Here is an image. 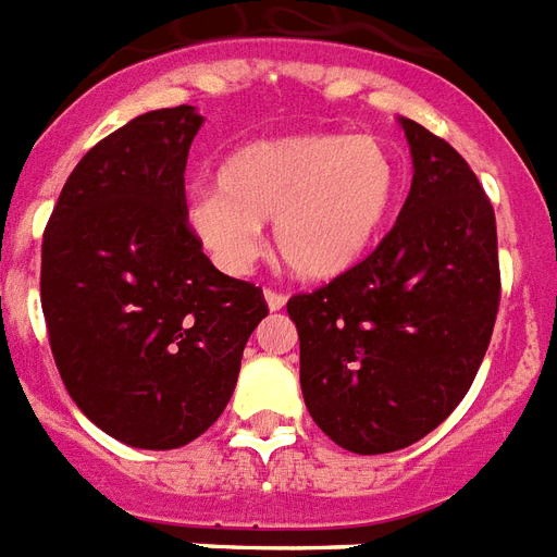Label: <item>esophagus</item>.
Masks as SVG:
<instances>
[{
  "label": "esophagus",
  "mask_w": 557,
  "mask_h": 557,
  "mask_svg": "<svg viewBox=\"0 0 557 557\" xmlns=\"http://www.w3.org/2000/svg\"><path fill=\"white\" fill-rule=\"evenodd\" d=\"M263 297H265V306H269V311H280L283 306H286V297L277 292H269V288H265Z\"/></svg>",
  "instance_id": "obj_1"
}]
</instances>
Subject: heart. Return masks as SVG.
Here are the masks:
<instances>
[{"label": "heart", "mask_w": 557, "mask_h": 557, "mask_svg": "<svg viewBox=\"0 0 557 557\" xmlns=\"http://www.w3.org/2000/svg\"><path fill=\"white\" fill-rule=\"evenodd\" d=\"M400 194L392 148L357 134H297L234 148L188 200V228L216 265L246 271L274 220L294 277L325 283L355 269L386 232Z\"/></svg>", "instance_id": "1"}]
</instances>
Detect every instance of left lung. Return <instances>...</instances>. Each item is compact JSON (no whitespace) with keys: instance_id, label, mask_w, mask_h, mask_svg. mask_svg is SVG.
I'll list each match as a JSON object with an SVG mask.
<instances>
[{"instance_id":"8db88e82","label":"left lung","mask_w":557,"mask_h":557,"mask_svg":"<svg viewBox=\"0 0 557 557\" xmlns=\"http://www.w3.org/2000/svg\"><path fill=\"white\" fill-rule=\"evenodd\" d=\"M411 188L363 263L288 300L306 409L355 455L411 446L463 400L490 346L500 271L495 211L446 139L400 116Z\"/></svg>"}]
</instances>
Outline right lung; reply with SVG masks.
<instances>
[{
	"mask_svg": "<svg viewBox=\"0 0 557 557\" xmlns=\"http://www.w3.org/2000/svg\"><path fill=\"white\" fill-rule=\"evenodd\" d=\"M194 106L131 120L90 148L42 239V311L67 395L137 449L200 437L232 400L269 314L263 292L216 271L185 220Z\"/></svg>",
	"mask_w": 557,
	"mask_h": 557,
	"instance_id": "add662e5",
	"label": "right lung"
}]
</instances>
